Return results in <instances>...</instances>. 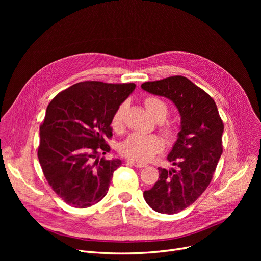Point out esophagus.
I'll return each instance as SVG.
<instances>
[{
    "mask_svg": "<svg viewBox=\"0 0 261 261\" xmlns=\"http://www.w3.org/2000/svg\"><path fill=\"white\" fill-rule=\"evenodd\" d=\"M127 163H128V164H131V165H133L134 167H138V168H143V167H146V164L138 163V162H135V161H131V160H129Z\"/></svg>",
    "mask_w": 261,
    "mask_h": 261,
    "instance_id": "34e87169",
    "label": "esophagus"
}]
</instances>
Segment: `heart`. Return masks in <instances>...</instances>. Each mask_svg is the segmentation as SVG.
<instances>
[{
  "label": "heart",
  "mask_w": 261,
  "mask_h": 261,
  "mask_svg": "<svg viewBox=\"0 0 261 261\" xmlns=\"http://www.w3.org/2000/svg\"><path fill=\"white\" fill-rule=\"evenodd\" d=\"M144 103L149 114L156 121L165 119L168 113V107L163 99L156 96H147L144 99ZM123 109H125V105H119L112 116L111 126L115 130L119 129L121 126ZM161 129L168 136H173L175 133V128L170 122H163ZM163 147L164 142L158 135L132 133L119 144L118 151L122 156L127 159L145 163L159 153Z\"/></svg>",
  "instance_id": "1"
}]
</instances>
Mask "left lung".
I'll list each match as a JSON object with an SVG mask.
<instances>
[{"label":"left lung","mask_w":261,"mask_h":261,"mask_svg":"<svg viewBox=\"0 0 261 261\" xmlns=\"http://www.w3.org/2000/svg\"><path fill=\"white\" fill-rule=\"evenodd\" d=\"M142 88L170 99L181 115V130L153 187L144 191L147 204L161 214H176L193 204L210 185L222 147L223 121L211 96L184 76L147 81Z\"/></svg>","instance_id":"left-lung-1"}]
</instances>
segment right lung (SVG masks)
Returning a JSON list of instances; mask_svg holds the SVG:
<instances>
[{"label": "right lung", "instance_id": "obj_1", "mask_svg": "<svg viewBox=\"0 0 261 261\" xmlns=\"http://www.w3.org/2000/svg\"><path fill=\"white\" fill-rule=\"evenodd\" d=\"M134 84L82 81L58 93L40 126L38 159L51 189L66 204L86 208L108 193L118 159H100L110 151L115 110Z\"/></svg>", "mask_w": 261, "mask_h": 261}]
</instances>
